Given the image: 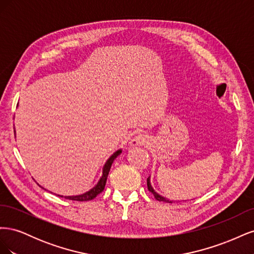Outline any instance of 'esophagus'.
I'll return each mask as SVG.
<instances>
[{"label":"esophagus","mask_w":254,"mask_h":254,"mask_svg":"<svg viewBox=\"0 0 254 254\" xmlns=\"http://www.w3.org/2000/svg\"><path fill=\"white\" fill-rule=\"evenodd\" d=\"M148 143V140H147V137H146V135L145 134H142V133H139V134H136L135 136H133L132 139H131V141L129 142V145L130 146H143V145H146Z\"/></svg>","instance_id":"obj_1"}]
</instances>
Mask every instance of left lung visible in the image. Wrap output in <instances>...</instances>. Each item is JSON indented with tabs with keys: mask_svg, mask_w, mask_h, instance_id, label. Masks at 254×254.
<instances>
[{
	"mask_svg": "<svg viewBox=\"0 0 254 254\" xmlns=\"http://www.w3.org/2000/svg\"><path fill=\"white\" fill-rule=\"evenodd\" d=\"M147 188H148V190H149V191H151V193L153 194V196H155V198L157 199V200L172 203V201H171V200H168L167 198H165V197H163V196H161L160 194H158V193H157V191H156L155 190H153V188L151 187V184H150V177H148V178H147Z\"/></svg>",
	"mask_w": 254,
	"mask_h": 254,
	"instance_id": "8db88e82",
	"label": "left lung"
}]
</instances>
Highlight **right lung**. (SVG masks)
<instances>
[{
	"mask_svg": "<svg viewBox=\"0 0 254 254\" xmlns=\"http://www.w3.org/2000/svg\"><path fill=\"white\" fill-rule=\"evenodd\" d=\"M121 153H122V149H119V150L115 151L108 160L106 161V163H105V165L103 167V176L101 177V179H99V181L97 182V184L93 189H91L90 190L86 191V193H83L81 195H77V196H64V198L70 199V200H76V201H88V200H92V199H94L98 194H101L102 191L104 190V189H105L107 177H108V174L110 172V168H111V165L113 163V161L119 155H121ZM58 196L64 197V196H61V195H58Z\"/></svg>",
	"mask_w": 254,
	"mask_h": 254,
	"instance_id": "right-lung-1",
	"label": "right lung"
}]
</instances>
